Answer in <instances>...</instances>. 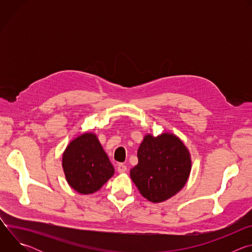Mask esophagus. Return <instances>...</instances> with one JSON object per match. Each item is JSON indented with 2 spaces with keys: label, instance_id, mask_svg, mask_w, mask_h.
<instances>
[{
  "label": "esophagus",
  "instance_id": "esophagus-1",
  "mask_svg": "<svg viewBox=\"0 0 252 252\" xmlns=\"http://www.w3.org/2000/svg\"><path fill=\"white\" fill-rule=\"evenodd\" d=\"M118 171H119V173H124V172H126V165H125L124 163H120V164L118 165Z\"/></svg>",
  "mask_w": 252,
  "mask_h": 252
}]
</instances>
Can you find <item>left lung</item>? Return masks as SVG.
I'll use <instances>...</instances> for the list:
<instances>
[{"label": "left lung", "instance_id": "8db88e82", "mask_svg": "<svg viewBox=\"0 0 252 252\" xmlns=\"http://www.w3.org/2000/svg\"><path fill=\"white\" fill-rule=\"evenodd\" d=\"M137 158L138 163L129 171L131 181L140 194L154 203L175 195L189 177L190 154L173 133L146 134L137 150Z\"/></svg>", "mask_w": 252, "mask_h": 252}]
</instances>
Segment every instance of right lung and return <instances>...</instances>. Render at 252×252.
<instances>
[{
  "label": "right lung",
  "mask_w": 252,
  "mask_h": 252,
  "mask_svg": "<svg viewBox=\"0 0 252 252\" xmlns=\"http://www.w3.org/2000/svg\"><path fill=\"white\" fill-rule=\"evenodd\" d=\"M68 186L81 194H91L114 175L115 168L94 132H85L71 140L62 159Z\"/></svg>",
  "instance_id": "right-lung-1"
}]
</instances>
